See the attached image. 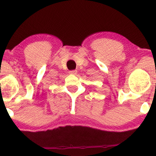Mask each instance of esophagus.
Segmentation results:
<instances>
[{
    "instance_id": "esophagus-1",
    "label": "esophagus",
    "mask_w": 156,
    "mask_h": 156,
    "mask_svg": "<svg viewBox=\"0 0 156 156\" xmlns=\"http://www.w3.org/2000/svg\"><path fill=\"white\" fill-rule=\"evenodd\" d=\"M69 73H70V74H73V75H76L77 74V70H72V71H69Z\"/></svg>"
}]
</instances>
